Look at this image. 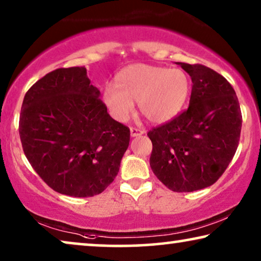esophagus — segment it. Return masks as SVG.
<instances>
[{
    "instance_id": "esophagus-1",
    "label": "esophagus",
    "mask_w": 261,
    "mask_h": 261,
    "mask_svg": "<svg viewBox=\"0 0 261 261\" xmlns=\"http://www.w3.org/2000/svg\"><path fill=\"white\" fill-rule=\"evenodd\" d=\"M144 130L137 129V127H130V135L131 137H137V136H142L144 134Z\"/></svg>"
}]
</instances>
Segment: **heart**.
I'll use <instances>...</instances> for the list:
<instances>
[{
    "mask_svg": "<svg viewBox=\"0 0 261 261\" xmlns=\"http://www.w3.org/2000/svg\"><path fill=\"white\" fill-rule=\"evenodd\" d=\"M190 79L181 69L134 64L116 77V87H108L103 102L111 115L125 122L138 102L139 112L150 123L162 124L173 118L190 92Z\"/></svg>",
    "mask_w": 261,
    "mask_h": 261,
    "instance_id": "1",
    "label": "heart"
}]
</instances>
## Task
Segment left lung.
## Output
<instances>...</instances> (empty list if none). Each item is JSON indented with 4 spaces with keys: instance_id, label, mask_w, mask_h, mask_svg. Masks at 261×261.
Returning a JSON list of instances; mask_svg holds the SVG:
<instances>
[{
    "instance_id": "1",
    "label": "left lung",
    "mask_w": 261,
    "mask_h": 261,
    "mask_svg": "<svg viewBox=\"0 0 261 261\" xmlns=\"http://www.w3.org/2000/svg\"><path fill=\"white\" fill-rule=\"evenodd\" d=\"M191 76L190 106L170 122L147 132L150 166L174 192L205 189L219 179L239 144L242 111L227 80L201 64L178 62Z\"/></svg>"
}]
</instances>
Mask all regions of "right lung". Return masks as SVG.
<instances>
[{
	"mask_svg": "<svg viewBox=\"0 0 261 261\" xmlns=\"http://www.w3.org/2000/svg\"><path fill=\"white\" fill-rule=\"evenodd\" d=\"M84 67L46 73L28 91L19 115V138L36 173L56 192L102 193L117 176L130 129L108 114Z\"/></svg>",
	"mask_w": 261,
	"mask_h": 261,
	"instance_id": "right-lung-1",
	"label": "right lung"
}]
</instances>
